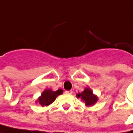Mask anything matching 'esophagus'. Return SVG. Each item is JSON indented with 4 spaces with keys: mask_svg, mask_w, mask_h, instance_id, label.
Instances as JSON below:
<instances>
[{
    "mask_svg": "<svg viewBox=\"0 0 133 133\" xmlns=\"http://www.w3.org/2000/svg\"><path fill=\"white\" fill-rule=\"evenodd\" d=\"M72 90H67V91H65V93H67V94H72Z\"/></svg>",
    "mask_w": 133,
    "mask_h": 133,
    "instance_id": "obj_1",
    "label": "esophagus"
}]
</instances>
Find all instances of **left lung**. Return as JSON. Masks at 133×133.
I'll list each match as a JSON object with an SVG mask.
<instances>
[{
    "mask_svg": "<svg viewBox=\"0 0 133 133\" xmlns=\"http://www.w3.org/2000/svg\"><path fill=\"white\" fill-rule=\"evenodd\" d=\"M76 96L77 98H81V100L87 107L94 105L98 100L97 96L93 93L90 87H86L81 93L77 94Z\"/></svg>",
    "mask_w": 133,
    "mask_h": 133,
    "instance_id": "left-lung-1",
    "label": "left lung"
}]
</instances>
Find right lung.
<instances>
[{"mask_svg":"<svg viewBox=\"0 0 133 133\" xmlns=\"http://www.w3.org/2000/svg\"><path fill=\"white\" fill-rule=\"evenodd\" d=\"M62 93L63 90L62 89H59L56 91H53L50 89H46L41 93V96L36 100V103H39L42 107L50 105L56 100L58 96Z\"/></svg>","mask_w":133,"mask_h":133,"instance_id":"1","label":"right lung"}]
</instances>
